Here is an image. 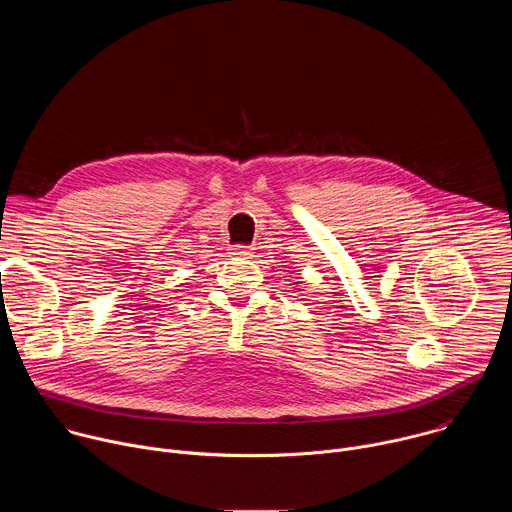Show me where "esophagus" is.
Returning a JSON list of instances; mask_svg holds the SVG:
<instances>
[{
	"instance_id": "obj_1",
	"label": "esophagus",
	"mask_w": 512,
	"mask_h": 512,
	"mask_svg": "<svg viewBox=\"0 0 512 512\" xmlns=\"http://www.w3.org/2000/svg\"><path fill=\"white\" fill-rule=\"evenodd\" d=\"M231 255L235 257H241V259H249L251 257V249L249 247H231Z\"/></svg>"
}]
</instances>
